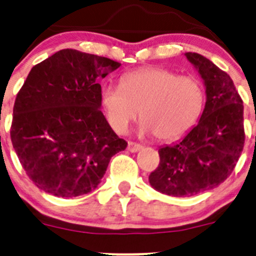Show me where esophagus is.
<instances>
[{
	"label": "esophagus",
	"mask_w": 256,
	"mask_h": 256,
	"mask_svg": "<svg viewBox=\"0 0 256 256\" xmlns=\"http://www.w3.org/2000/svg\"><path fill=\"white\" fill-rule=\"evenodd\" d=\"M141 148H142V146H141V144H135V142H128V150L130 152H138V151H140Z\"/></svg>",
	"instance_id": "esophagus-1"
}]
</instances>
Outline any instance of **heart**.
<instances>
[{"label":"heart","instance_id":"b5f03b06","mask_svg":"<svg viewBox=\"0 0 256 256\" xmlns=\"http://www.w3.org/2000/svg\"><path fill=\"white\" fill-rule=\"evenodd\" d=\"M100 102L118 134H125L140 112V135L171 141L196 125L204 105V92L192 76L150 66L121 76L120 86L102 88Z\"/></svg>","mask_w":256,"mask_h":256}]
</instances>
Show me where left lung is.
I'll return each instance as SVG.
<instances>
[{
    "mask_svg": "<svg viewBox=\"0 0 256 256\" xmlns=\"http://www.w3.org/2000/svg\"><path fill=\"white\" fill-rule=\"evenodd\" d=\"M206 88L200 121L171 146L160 147L152 188L172 197L213 190L233 172L244 147V106L230 76L198 53H184Z\"/></svg>",
    "mask_w": 256,
    "mask_h": 256,
    "instance_id": "1",
    "label": "left lung"
}]
</instances>
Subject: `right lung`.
<instances>
[{
    "instance_id": "obj_1",
    "label": "right lung",
    "mask_w": 256,
    "mask_h": 256,
    "mask_svg": "<svg viewBox=\"0 0 256 256\" xmlns=\"http://www.w3.org/2000/svg\"><path fill=\"white\" fill-rule=\"evenodd\" d=\"M120 66L62 49L33 66L17 94L11 140L36 186L56 197L94 190L110 158L128 146L102 112L100 80Z\"/></svg>"
}]
</instances>
